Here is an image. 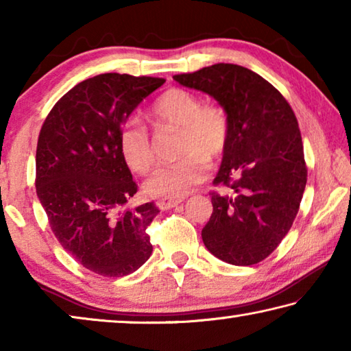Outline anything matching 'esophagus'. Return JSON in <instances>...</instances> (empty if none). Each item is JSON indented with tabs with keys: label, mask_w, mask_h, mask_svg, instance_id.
Wrapping results in <instances>:
<instances>
[{
	"label": "esophagus",
	"mask_w": 351,
	"mask_h": 351,
	"mask_svg": "<svg viewBox=\"0 0 351 351\" xmlns=\"http://www.w3.org/2000/svg\"><path fill=\"white\" fill-rule=\"evenodd\" d=\"M181 203H182L181 198H161V199L156 201L158 207H159V209H162V210L171 209V207H176L178 204H181Z\"/></svg>",
	"instance_id": "1"
}]
</instances>
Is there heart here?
Returning <instances> with one entry per match:
<instances>
[{
	"instance_id": "heart-1",
	"label": "heart",
	"mask_w": 351,
	"mask_h": 351,
	"mask_svg": "<svg viewBox=\"0 0 351 351\" xmlns=\"http://www.w3.org/2000/svg\"><path fill=\"white\" fill-rule=\"evenodd\" d=\"M153 125L181 128L175 164L158 167L147 178L144 189L152 197H184L203 182L210 171L209 159H219L228 150L230 123L221 105L203 104L193 91L170 88L150 108ZM119 150L136 173H147L156 162V147L147 127L128 119L119 130Z\"/></svg>"
}]
</instances>
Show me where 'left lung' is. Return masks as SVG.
<instances>
[{"label":"left lung","mask_w":351,"mask_h":351,"mask_svg":"<svg viewBox=\"0 0 351 351\" xmlns=\"http://www.w3.org/2000/svg\"><path fill=\"white\" fill-rule=\"evenodd\" d=\"M173 79L209 94L229 116V145L213 184L232 193H210L204 245L226 263H260L288 234L306 186L294 111L268 80L239 64L217 63Z\"/></svg>","instance_id":"8db88e82"}]
</instances>
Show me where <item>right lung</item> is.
Here are the masks:
<instances>
[{
	"mask_svg": "<svg viewBox=\"0 0 351 351\" xmlns=\"http://www.w3.org/2000/svg\"><path fill=\"white\" fill-rule=\"evenodd\" d=\"M165 80L108 73L69 90L40 130L35 187L56 239L104 277L134 272L152 255L154 203L128 209L138 192L119 150V130Z\"/></svg>",
	"mask_w": 351,
	"mask_h": 351,
	"instance_id": "obj_1",
	"label": "right lung"
}]
</instances>
